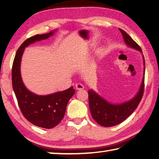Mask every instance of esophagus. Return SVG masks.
I'll list each match as a JSON object with an SVG mask.
<instances>
[{"label": "esophagus", "instance_id": "esophagus-1", "mask_svg": "<svg viewBox=\"0 0 159 159\" xmlns=\"http://www.w3.org/2000/svg\"><path fill=\"white\" fill-rule=\"evenodd\" d=\"M75 87H76L77 90H82L84 89V85H82V84H80V83L77 84L75 85Z\"/></svg>", "mask_w": 159, "mask_h": 159}]
</instances>
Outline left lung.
<instances>
[{"mask_svg":"<svg viewBox=\"0 0 159 159\" xmlns=\"http://www.w3.org/2000/svg\"><path fill=\"white\" fill-rule=\"evenodd\" d=\"M119 30L122 33L125 42L127 43V46L142 52L140 47L131 39L130 36L123 30ZM143 57V61H144V77L143 79L139 93L132 100L120 104H113L102 98L93 90H89L88 91L90 111H91L93 118L99 125L108 127L115 126L121 123L125 120H126L139 106L143 98L145 87V64L144 56Z\"/></svg>","mask_w":159,"mask_h":159,"instance_id":"8db88e82","label":"left lung"}]
</instances>
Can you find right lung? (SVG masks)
<instances>
[{"label": "right lung", "mask_w": 159, "mask_h": 159, "mask_svg": "<svg viewBox=\"0 0 159 159\" xmlns=\"http://www.w3.org/2000/svg\"><path fill=\"white\" fill-rule=\"evenodd\" d=\"M37 34L28 38L20 45L15 55L11 68V82L18 104L23 116L37 127L51 129L61 122L65 114L67 104L74 95L73 86L65 91L48 95H37L28 91L20 77V64L25 48L36 41L46 39L53 34Z\"/></svg>", "instance_id": "add662e5"}]
</instances>
